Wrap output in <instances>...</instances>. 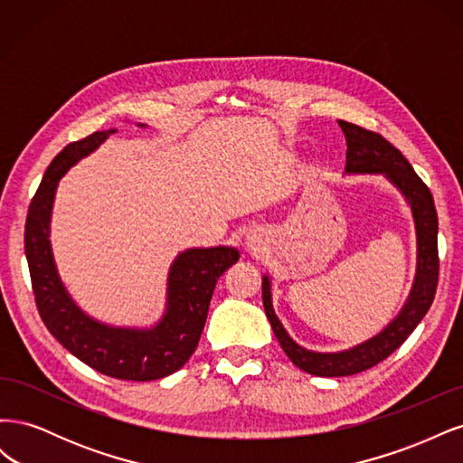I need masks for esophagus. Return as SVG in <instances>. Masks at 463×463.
<instances>
[{"label":"esophagus","instance_id":"34e87169","mask_svg":"<svg viewBox=\"0 0 463 463\" xmlns=\"http://www.w3.org/2000/svg\"><path fill=\"white\" fill-rule=\"evenodd\" d=\"M260 243H262V241H260V233H257V232H249V233L245 235V245H247V249H253V250H257Z\"/></svg>","mask_w":463,"mask_h":463}]
</instances>
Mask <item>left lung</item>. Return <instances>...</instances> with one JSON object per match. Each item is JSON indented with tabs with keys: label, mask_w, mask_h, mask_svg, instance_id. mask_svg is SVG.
I'll return each mask as SVG.
<instances>
[{
	"label": "left lung",
	"mask_w": 463,
	"mask_h": 463,
	"mask_svg": "<svg viewBox=\"0 0 463 463\" xmlns=\"http://www.w3.org/2000/svg\"><path fill=\"white\" fill-rule=\"evenodd\" d=\"M338 123L347 143L344 175H383L410 206L415 228V274L398 315L373 338L342 352H313L293 340L274 311L272 279L262 274V303L274 335L293 365L315 376L355 374L396 352L427 315L439 284V218L429 187L386 138L354 123Z\"/></svg>",
	"instance_id": "8db88e82"
}]
</instances>
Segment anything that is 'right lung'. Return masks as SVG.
I'll return each instance as SVG.
<instances>
[{
    "label": "right lung",
    "instance_id": "1",
    "mask_svg": "<svg viewBox=\"0 0 463 463\" xmlns=\"http://www.w3.org/2000/svg\"><path fill=\"white\" fill-rule=\"evenodd\" d=\"M137 128L148 125L137 123ZM116 131H96L67 145L48 165L26 216L24 255L38 313L53 338L98 373L146 383L175 373L189 361L201 340L218 278L240 260V250L228 245L181 250L167 270L164 313L150 326L109 325L82 309L65 288L53 259L52 210L60 179Z\"/></svg>",
    "mask_w": 463,
    "mask_h": 463
}]
</instances>
